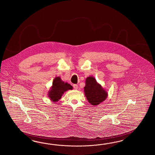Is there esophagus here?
<instances>
[{
    "label": "esophagus",
    "mask_w": 155,
    "mask_h": 155,
    "mask_svg": "<svg viewBox=\"0 0 155 155\" xmlns=\"http://www.w3.org/2000/svg\"><path fill=\"white\" fill-rule=\"evenodd\" d=\"M73 88H74L75 90H77V88H78V85H77V84H74L73 85Z\"/></svg>",
    "instance_id": "obj_1"
}]
</instances>
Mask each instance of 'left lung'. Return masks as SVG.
<instances>
[{
    "instance_id": "8db88e82",
    "label": "left lung",
    "mask_w": 155,
    "mask_h": 155,
    "mask_svg": "<svg viewBox=\"0 0 155 155\" xmlns=\"http://www.w3.org/2000/svg\"><path fill=\"white\" fill-rule=\"evenodd\" d=\"M84 92L87 100L92 105H98L107 97V93L92 77H89L86 80Z\"/></svg>"
}]
</instances>
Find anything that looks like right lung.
Listing matches in <instances>:
<instances>
[{
  "label": "right lung",
  "instance_id": "1",
  "mask_svg": "<svg viewBox=\"0 0 155 155\" xmlns=\"http://www.w3.org/2000/svg\"><path fill=\"white\" fill-rule=\"evenodd\" d=\"M72 86L68 83H64L60 77H56L54 79L53 86L49 92V97L53 101H57L61 99L64 92L72 90Z\"/></svg>",
  "mask_w": 155,
  "mask_h": 155
}]
</instances>
